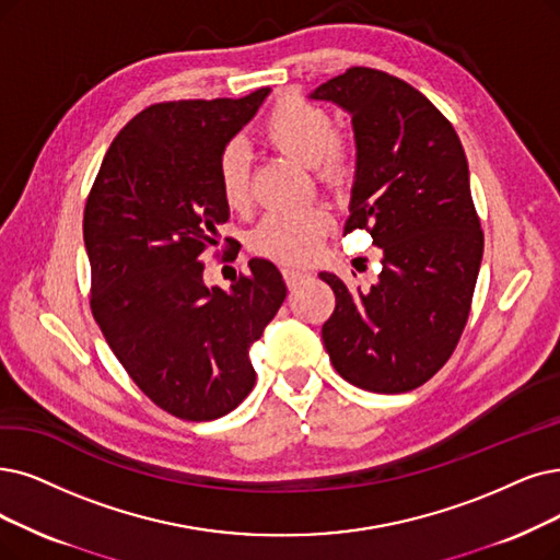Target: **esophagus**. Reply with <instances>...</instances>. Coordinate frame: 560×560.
<instances>
[{
  "instance_id": "obj_1",
  "label": "esophagus",
  "mask_w": 560,
  "mask_h": 560,
  "mask_svg": "<svg viewBox=\"0 0 560 560\" xmlns=\"http://www.w3.org/2000/svg\"><path fill=\"white\" fill-rule=\"evenodd\" d=\"M282 276H284V282H287V287H294V284H299L307 273L305 271H301V268H292V266H287V268H282Z\"/></svg>"
}]
</instances>
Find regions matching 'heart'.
I'll return each mask as SVG.
<instances>
[{"label":"heart","instance_id":"heart-1","mask_svg":"<svg viewBox=\"0 0 560 560\" xmlns=\"http://www.w3.org/2000/svg\"><path fill=\"white\" fill-rule=\"evenodd\" d=\"M330 112L301 96L282 98L264 124V138L276 149L312 165L324 186H345L353 161L335 136ZM218 190L230 209H243L250 197V153L241 140L220 149L215 161ZM332 228V215L324 207H303L294 211H273L261 218L250 232V248L268 259L287 264L307 261L322 250Z\"/></svg>","mask_w":560,"mask_h":560}]
</instances>
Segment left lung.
<instances>
[{"instance_id": "1", "label": "left lung", "mask_w": 560, "mask_h": 560, "mask_svg": "<svg viewBox=\"0 0 560 560\" xmlns=\"http://www.w3.org/2000/svg\"><path fill=\"white\" fill-rule=\"evenodd\" d=\"M351 115L355 178L345 234L384 250L378 280L335 294L322 326L332 368L372 393H409L453 355L471 312L485 236L453 124L409 82L351 66L310 94Z\"/></svg>"}]
</instances>
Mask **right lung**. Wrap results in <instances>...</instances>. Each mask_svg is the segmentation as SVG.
Returning a JSON list of instances; mask_svg holds the SVG:
<instances>
[{
  "label": "right lung",
  "mask_w": 560,
  "mask_h": 560,
  "mask_svg": "<svg viewBox=\"0 0 560 560\" xmlns=\"http://www.w3.org/2000/svg\"><path fill=\"white\" fill-rule=\"evenodd\" d=\"M268 92L149 105L109 144L86 197L92 315L138 388L182 420H215L248 397L250 345L287 296L266 259L230 292L205 284V253L230 220L218 153Z\"/></svg>",
  "instance_id": "1"
}]
</instances>
